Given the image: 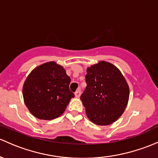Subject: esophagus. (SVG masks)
<instances>
[{"label":"esophagus","mask_w":158,"mask_h":158,"mask_svg":"<svg viewBox=\"0 0 158 158\" xmlns=\"http://www.w3.org/2000/svg\"><path fill=\"white\" fill-rule=\"evenodd\" d=\"M81 95V91L80 90H77L76 92H75V96L76 98H79Z\"/></svg>","instance_id":"obj_1"}]
</instances>
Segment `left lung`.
<instances>
[{"instance_id":"8db88e82","label":"left lung","mask_w":158,"mask_h":158,"mask_svg":"<svg viewBox=\"0 0 158 158\" xmlns=\"http://www.w3.org/2000/svg\"><path fill=\"white\" fill-rule=\"evenodd\" d=\"M85 82L80 99L89 119L101 126L115 122L124 112L129 96L120 71L110 63L100 61L88 68Z\"/></svg>"}]
</instances>
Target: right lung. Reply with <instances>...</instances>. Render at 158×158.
Masks as SVG:
<instances>
[{
  "label": "right lung",
  "instance_id": "1",
  "mask_svg": "<svg viewBox=\"0 0 158 158\" xmlns=\"http://www.w3.org/2000/svg\"><path fill=\"white\" fill-rule=\"evenodd\" d=\"M70 78L61 66L48 62L33 69L24 82L23 98L31 114L41 119H52L65 110L74 94Z\"/></svg>",
  "mask_w": 158,
  "mask_h": 158
}]
</instances>
